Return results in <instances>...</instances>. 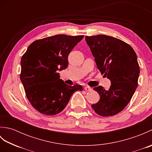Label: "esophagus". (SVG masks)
Returning a JSON list of instances; mask_svg holds the SVG:
<instances>
[{"mask_svg":"<svg viewBox=\"0 0 152 152\" xmlns=\"http://www.w3.org/2000/svg\"><path fill=\"white\" fill-rule=\"evenodd\" d=\"M84 89H85L86 91H91V90H92L91 88H90L89 86H86L84 88Z\"/></svg>","mask_w":152,"mask_h":152,"instance_id":"obj_1","label":"esophagus"}]
</instances>
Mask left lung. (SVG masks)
<instances>
[{"instance_id":"1","label":"left lung","mask_w":152,"mask_h":152,"mask_svg":"<svg viewBox=\"0 0 152 152\" xmlns=\"http://www.w3.org/2000/svg\"><path fill=\"white\" fill-rule=\"evenodd\" d=\"M86 40L98 69L111 81L108 89L101 86L93 88L100 100L91 107L103 117L118 114L129 104L138 86L140 66L136 53L129 44L106 35L86 36Z\"/></svg>"}]
</instances>
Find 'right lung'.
Listing matches in <instances>:
<instances>
[{"label": "right lung", "instance_id": "add662e5", "mask_svg": "<svg viewBox=\"0 0 152 152\" xmlns=\"http://www.w3.org/2000/svg\"><path fill=\"white\" fill-rule=\"evenodd\" d=\"M83 35L57 34L30 44L21 59L20 79L28 101L40 114L53 115L62 112L71 96L82 86H69L59 78L58 70L68 66V56Z\"/></svg>", "mask_w": 152, "mask_h": 152}]
</instances>
